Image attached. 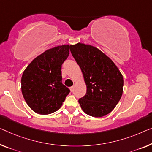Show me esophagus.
I'll list each match as a JSON object with an SVG mask.
<instances>
[{
	"instance_id": "34e87169",
	"label": "esophagus",
	"mask_w": 152,
	"mask_h": 152,
	"mask_svg": "<svg viewBox=\"0 0 152 152\" xmlns=\"http://www.w3.org/2000/svg\"><path fill=\"white\" fill-rule=\"evenodd\" d=\"M74 87H70V91H71L72 92H73V91H74Z\"/></svg>"
}]
</instances>
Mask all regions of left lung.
<instances>
[{"instance_id": "left-lung-1", "label": "left lung", "mask_w": 152, "mask_h": 152, "mask_svg": "<svg viewBox=\"0 0 152 152\" xmlns=\"http://www.w3.org/2000/svg\"><path fill=\"white\" fill-rule=\"evenodd\" d=\"M69 48L87 85L85 96L78 99L81 108L94 117L108 115L121 98L123 76L113 61L97 48L78 43Z\"/></svg>"}]
</instances>
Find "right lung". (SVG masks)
Wrapping results in <instances>:
<instances>
[{"label":"right lung","instance_id":"obj_1","mask_svg":"<svg viewBox=\"0 0 152 152\" xmlns=\"http://www.w3.org/2000/svg\"><path fill=\"white\" fill-rule=\"evenodd\" d=\"M69 54V45L47 50L27 66L21 89L27 104L34 112L48 115L58 110L70 92L62 83L61 66Z\"/></svg>","mask_w":152,"mask_h":152}]
</instances>
